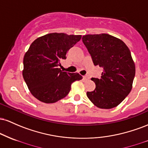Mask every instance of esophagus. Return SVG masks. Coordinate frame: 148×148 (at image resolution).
Returning a JSON list of instances; mask_svg holds the SVG:
<instances>
[{
  "instance_id": "obj_1",
  "label": "esophagus",
  "mask_w": 148,
  "mask_h": 148,
  "mask_svg": "<svg viewBox=\"0 0 148 148\" xmlns=\"http://www.w3.org/2000/svg\"><path fill=\"white\" fill-rule=\"evenodd\" d=\"M83 77H84V79H85V80L89 79V76H88V75H85V76H83Z\"/></svg>"
}]
</instances>
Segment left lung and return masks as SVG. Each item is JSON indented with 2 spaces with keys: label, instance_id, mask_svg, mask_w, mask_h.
Here are the masks:
<instances>
[{
  "label": "left lung",
  "instance_id": "1",
  "mask_svg": "<svg viewBox=\"0 0 148 148\" xmlns=\"http://www.w3.org/2000/svg\"><path fill=\"white\" fill-rule=\"evenodd\" d=\"M82 40L95 65L103 68L99 79L92 78L95 89L87 92L88 99L99 108H114L132 90L135 64L127 46L108 34L87 35Z\"/></svg>",
  "mask_w": 148,
  "mask_h": 148
}]
</instances>
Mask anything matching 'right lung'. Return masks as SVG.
<instances>
[{
	"label": "right lung",
	"instance_id": "1",
	"mask_svg": "<svg viewBox=\"0 0 148 148\" xmlns=\"http://www.w3.org/2000/svg\"><path fill=\"white\" fill-rule=\"evenodd\" d=\"M81 35L49 33L40 37L30 46L23 58V77L31 94L40 101L55 103L65 97L79 73L62 72L60 61Z\"/></svg>",
	"mask_w": 148,
	"mask_h": 148
}]
</instances>
